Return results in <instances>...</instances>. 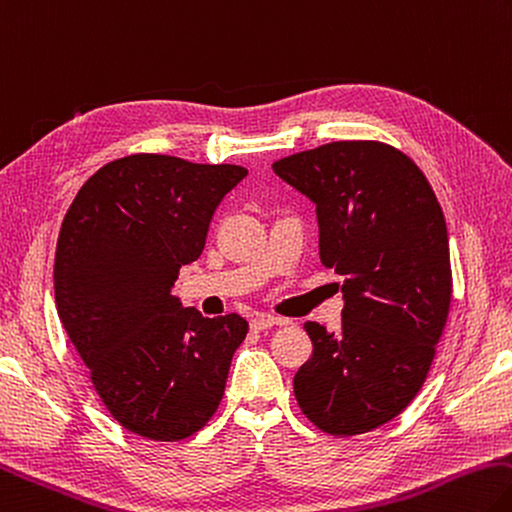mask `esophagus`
Returning a JSON list of instances; mask_svg holds the SVG:
<instances>
[{
  "mask_svg": "<svg viewBox=\"0 0 512 512\" xmlns=\"http://www.w3.org/2000/svg\"><path fill=\"white\" fill-rule=\"evenodd\" d=\"M282 324H286L284 318H277V315H271V313H257L253 320H250V327H253L255 331H264V329H271V327H282Z\"/></svg>",
  "mask_w": 512,
  "mask_h": 512,
  "instance_id": "esophagus-1",
  "label": "esophagus"
}]
</instances>
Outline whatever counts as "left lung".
<instances>
[{
  "mask_svg": "<svg viewBox=\"0 0 512 512\" xmlns=\"http://www.w3.org/2000/svg\"><path fill=\"white\" fill-rule=\"evenodd\" d=\"M273 172L315 203L320 262L342 277V322H304L313 356L297 405L336 436L401 414L423 387L452 297L445 217L416 163L378 141H338L286 156Z\"/></svg>",
  "mask_w": 512,
  "mask_h": 512,
  "instance_id": "left-lung-1",
  "label": "left lung"
}]
</instances>
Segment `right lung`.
Here are the masks:
<instances>
[{
	"mask_svg": "<svg viewBox=\"0 0 512 512\" xmlns=\"http://www.w3.org/2000/svg\"><path fill=\"white\" fill-rule=\"evenodd\" d=\"M246 174L132 154L100 167L62 221L53 268L60 322L111 416L145 439H185L224 396L248 322L237 313L203 318L172 286Z\"/></svg>",
	"mask_w": 512,
	"mask_h": 512,
	"instance_id": "add662e5",
	"label": "right lung"
}]
</instances>
